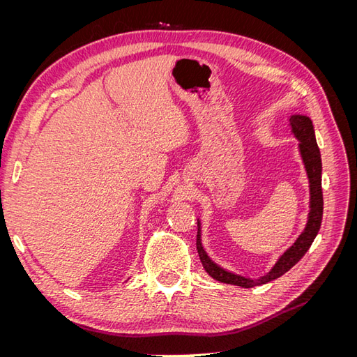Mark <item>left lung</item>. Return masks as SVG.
I'll return each mask as SVG.
<instances>
[{
	"label": "left lung",
	"instance_id": "1",
	"mask_svg": "<svg viewBox=\"0 0 357 357\" xmlns=\"http://www.w3.org/2000/svg\"><path fill=\"white\" fill-rule=\"evenodd\" d=\"M289 126L291 129V132H294V135L299 139V152H301L302 160H304L307 176L310 180V213H308V222H307L305 229L299 235V238L295 241V244L278 259L271 271L261 278L252 280V278H245V277L226 271V269L220 268L219 265H215L211 261V259L207 256V253L204 252V247L201 244V225L198 222L197 250L205 271H207L208 275H211L214 280H218V282L241 286L245 289L273 282V280L286 274L291 266H295L301 261L302 256L308 252V248L311 247L312 241L316 238V235L319 234L321 218H323V192H321V158H320V150L316 142L314 128H312V122L310 117L301 116V114L290 116Z\"/></svg>",
	"mask_w": 357,
	"mask_h": 357
}]
</instances>
